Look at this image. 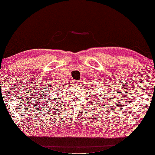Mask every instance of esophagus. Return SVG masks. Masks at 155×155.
I'll list each match as a JSON object with an SVG mask.
<instances>
[{
    "label": "esophagus",
    "mask_w": 155,
    "mask_h": 155,
    "mask_svg": "<svg viewBox=\"0 0 155 155\" xmlns=\"http://www.w3.org/2000/svg\"><path fill=\"white\" fill-rule=\"evenodd\" d=\"M74 83H75L76 85H77V86H78V85H79V84H80V82L78 81H75Z\"/></svg>",
    "instance_id": "34e87169"
}]
</instances>
